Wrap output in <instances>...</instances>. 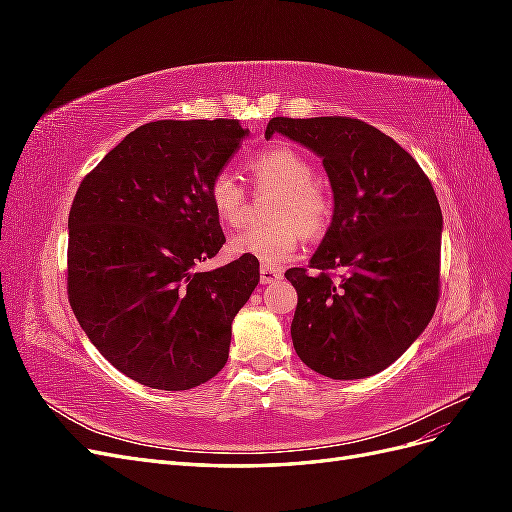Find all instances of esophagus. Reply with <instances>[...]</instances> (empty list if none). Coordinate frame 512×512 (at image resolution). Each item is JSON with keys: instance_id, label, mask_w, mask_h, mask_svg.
Instances as JSON below:
<instances>
[{"instance_id": "obj_1", "label": "esophagus", "mask_w": 512, "mask_h": 512, "mask_svg": "<svg viewBox=\"0 0 512 512\" xmlns=\"http://www.w3.org/2000/svg\"><path fill=\"white\" fill-rule=\"evenodd\" d=\"M280 280H282V271L271 269V267H260V284L269 286V284H275Z\"/></svg>"}]
</instances>
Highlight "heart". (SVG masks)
Listing matches in <instances>:
<instances>
[{
    "label": "heart",
    "mask_w": 512,
    "mask_h": 512,
    "mask_svg": "<svg viewBox=\"0 0 512 512\" xmlns=\"http://www.w3.org/2000/svg\"><path fill=\"white\" fill-rule=\"evenodd\" d=\"M247 170L258 185L280 190L273 205V224L247 228L230 239L235 256H252L265 267H280L294 256L307 237H320L331 222L333 205L314 183L316 168L305 153L290 145H273L247 160ZM209 203L224 226L237 228L245 220L247 200L239 177L224 168L209 183Z\"/></svg>",
    "instance_id": "b5f03b06"
}]
</instances>
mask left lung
Returning <instances> with one entry per match:
<instances>
[{"label": "left lung", "instance_id": "8db88e82", "mask_svg": "<svg viewBox=\"0 0 512 512\" xmlns=\"http://www.w3.org/2000/svg\"><path fill=\"white\" fill-rule=\"evenodd\" d=\"M322 158L333 222L308 269H288L299 359L333 380L374 376L425 331L440 297L442 211L431 181L391 136L350 117H273ZM329 270L343 273L335 281Z\"/></svg>", "mask_w": 512, "mask_h": 512}]
</instances>
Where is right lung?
<instances>
[{
    "mask_svg": "<svg viewBox=\"0 0 512 512\" xmlns=\"http://www.w3.org/2000/svg\"><path fill=\"white\" fill-rule=\"evenodd\" d=\"M250 130L237 119L151 121L108 151L68 215V299L89 342L151 389L188 391L228 361L258 260L200 273L226 243L209 183Z\"/></svg>",
    "mask_w": 512,
    "mask_h": 512,
    "instance_id": "obj_1",
    "label": "right lung"
}]
</instances>
